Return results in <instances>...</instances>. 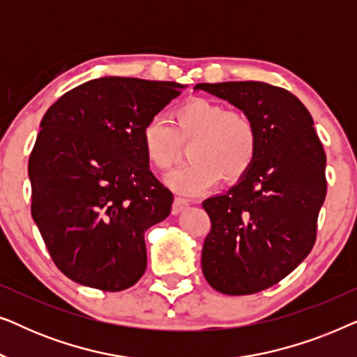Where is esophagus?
<instances>
[{
  "label": "esophagus",
  "instance_id": "esophagus-1",
  "mask_svg": "<svg viewBox=\"0 0 357 357\" xmlns=\"http://www.w3.org/2000/svg\"><path fill=\"white\" fill-rule=\"evenodd\" d=\"M190 206V202L187 198H182V197H177L175 198V202H174V206H172V213L174 214H178V213H182V211H185V209H187Z\"/></svg>",
  "mask_w": 357,
  "mask_h": 357
}]
</instances>
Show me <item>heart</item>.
I'll use <instances>...</instances> for the list:
<instances>
[{"mask_svg": "<svg viewBox=\"0 0 357 357\" xmlns=\"http://www.w3.org/2000/svg\"><path fill=\"white\" fill-rule=\"evenodd\" d=\"M141 144L151 164L169 170L182 158V144H190L192 162L175 170L167 183L180 193H199L221 178H242L258 154L255 121L242 110L209 99H192L172 112V125L153 116L141 130Z\"/></svg>", "mask_w": 357, "mask_h": 357, "instance_id": "heart-1", "label": "heart"}]
</instances>
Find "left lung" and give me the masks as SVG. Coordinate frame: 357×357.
<instances>
[{
  "label": "left lung",
  "instance_id": "8db88e82",
  "mask_svg": "<svg viewBox=\"0 0 357 357\" xmlns=\"http://www.w3.org/2000/svg\"><path fill=\"white\" fill-rule=\"evenodd\" d=\"M250 115L258 130L252 169L224 195L203 202L211 231L203 275L229 296L275 286L304 261L317 237L326 195V155L304 104L289 91L258 81L197 84Z\"/></svg>",
  "mask_w": 357,
  "mask_h": 357
}]
</instances>
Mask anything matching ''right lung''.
I'll return each instance as SVG.
<instances>
[{"label": "right lung", "mask_w": 357, "mask_h": 357, "mask_svg": "<svg viewBox=\"0 0 357 357\" xmlns=\"http://www.w3.org/2000/svg\"><path fill=\"white\" fill-rule=\"evenodd\" d=\"M172 81L107 76L63 94L29 158L32 218L63 275L116 292L146 271L144 232L174 195L149 170L141 130L180 96Z\"/></svg>", "instance_id": "right-lung-1"}]
</instances>
